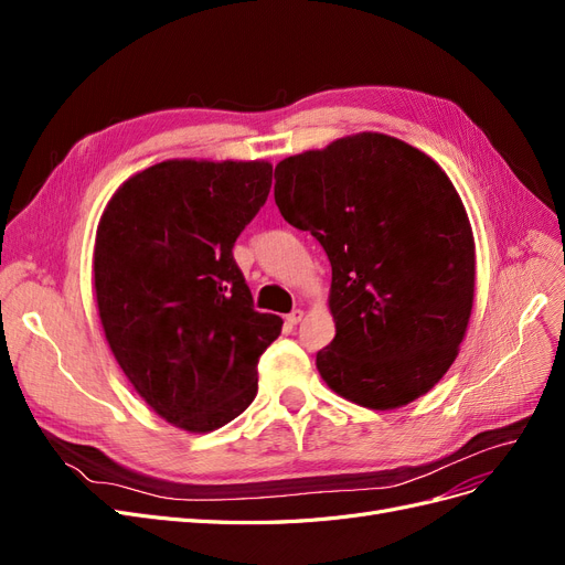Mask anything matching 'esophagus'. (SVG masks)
I'll return each mask as SVG.
<instances>
[{"instance_id": "1", "label": "esophagus", "mask_w": 565, "mask_h": 565, "mask_svg": "<svg viewBox=\"0 0 565 565\" xmlns=\"http://www.w3.org/2000/svg\"><path fill=\"white\" fill-rule=\"evenodd\" d=\"M301 318H303V311H301V309H295L292 313L287 316V324H299Z\"/></svg>"}]
</instances>
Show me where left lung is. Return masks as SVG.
I'll return each instance as SVG.
<instances>
[{"mask_svg": "<svg viewBox=\"0 0 565 565\" xmlns=\"http://www.w3.org/2000/svg\"><path fill=\"white\" fill-rule=\"evenodd\" d=\"M276 204L332 266L334 339L316 355L334 393L396 409L450 370L473 306L476 245L443 169L409 143L363 131L276 164Z\"/></svg>", "mask_w": 565, "mask_h": 565, "instance_id": "obj_1", "label": "left lung"}]
</instances>
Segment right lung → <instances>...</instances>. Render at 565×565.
Returning <instances> with one entry per match:
<instances>
[{
  "label": "right lung",
  "instance_id": "obj_1",
  "mask_svg": "<svg viewBox=\"0 0 565 565\" xmlns=\"http://www.w3.org/2000/svg\"><path fill=\"white\" fill-rule=\"evenodd\" d=\"M264 160H164L129 177L100 214L94 295L136 393L177 429L207 434L256 396V363L282 330L254 311L233 259L264 207Z\"/></svg>",
  "mask_w": 565,
  "mask_h": 565
}]
</instances>
